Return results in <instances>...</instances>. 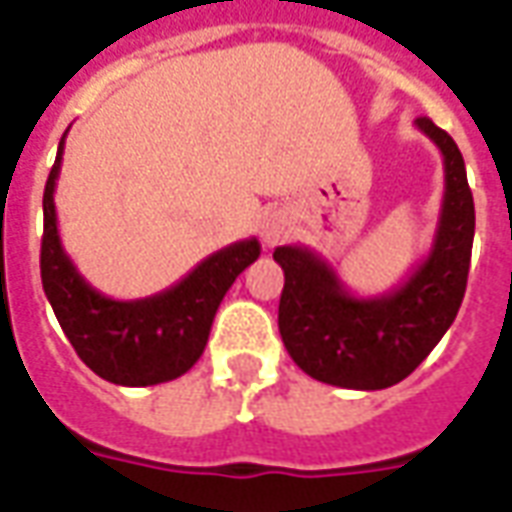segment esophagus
Wrapping results in <instances>:
<instances>
[{
	"instance_id": "34e87169",
	"label": "esophagus",
	"mask_w": 512,
	"mask_h": 512,
	"mask_svg": "<svg viewBox=\"0 0 512 512\" xmlns=\"http://www.w3.org/2000/svg\"><path fill=\"white\" fill-rule=\"evenodd\" d=\"M290 233V219L285 211H266L260 219V238L266 246H277Z\"/></svg>"
}]
</instances>
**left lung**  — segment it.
Wrapping results in <instances>:
<instances>
[{
  "mask_svg": "<svg viewBox=\"0 0 512 512\" xmlns=\"http://www.w3.org/2000/svg\"><path fill=\"white\" fill-rule=\"evenodd\" d=\"M414 126L444 158V197L430 252L395 290L356 296L307 246H277L285 271L279 334L293 362L323 384L386 389L411 376L461 310L474 241V200L458 145L428 117Z\"/></svg>",
  "mask_w": 512,
  "mask_h": 512,
  "instance_id": "1",
  "label": "left lung"
}]
</instances>
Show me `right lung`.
Returning <instances> with one entry per match:
<instances>
[{"label":"right lung","instance_id":"obj_1","mask_svg":"<svg viewBox=\"0 0 512 512\" xmlns=\"http://www.w3.org/2000/svg\"><path fill=\"white\" fill-rule=\"evenodd\" d=\"M62 150L65 136L43 191L40 246V279L62 332L84 365L112 384L153 386L183 376L205 351L224 293L260 257L257 238H244L213 252L156 296L109 299L79 274L60 241L54 189L60 178Z\"/></svg>","mask_w":512,"mask_h":512}]
</instances>
